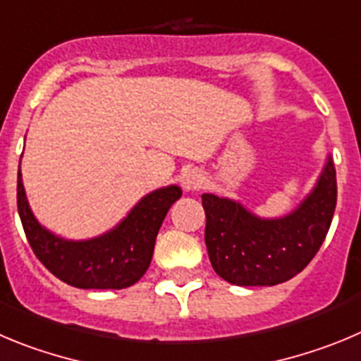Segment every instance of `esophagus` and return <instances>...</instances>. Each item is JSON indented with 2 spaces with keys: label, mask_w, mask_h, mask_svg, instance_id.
<instances>
[{
  "label": "esophagus",
  "mask_w": 361,
  "mask_h": 361,
  "mask_svg": "<svg viewBox=\"0 0 361 361\" xmlns=\"http://www.w3.org/2000/svg\"><path fill=\"white\" fill-rule=\"evenodd\" d=\"M203 174L197 171V169H188L187 173L181 176V187L187 190V192H192V190H200L203 187Z\"/></svg>",
  "instance_id": "1"
}]
</instances>
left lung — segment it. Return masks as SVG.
<instances>
[{
	"label": "left lung",
	"mask_w": 361,
	"mask_h": 361,
	"mask_svg": "<svg viewBox=\"0 0 361 361\" xmlns=\"http://www.w3.org/2000/svg\"><path fill=\"white\" fill-rule=\"evenodd\" d=\"M201 203L214 271L235 286H275L300 274L322 246L336 207V171L329 157L306 200L274 219L216 194H203Z\"/></svg>",
	"instance_id": "1"
}]
</instances>
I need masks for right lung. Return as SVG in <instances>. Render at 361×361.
Masks as SVG:
<instances>
[{
  "instance_id": "obj_1",
  "label": "right lung",
  "mask_w": 361,
  "mask_h": 361,
  "mask_svg": "<svg viewBox=\"0 0 361 361\" xmlns=\"http://www.w3.org/2000/svg\"><path fill=\"white\" fill-rule=\"evenodd\" d=\"M178 185L152 190L109 232L86 241H68L34 217L18 171V212L35 257L63 282L82 290H122L140 281L151 264L158 230L174 201Z\"/></svg>"
}]
</instances>
